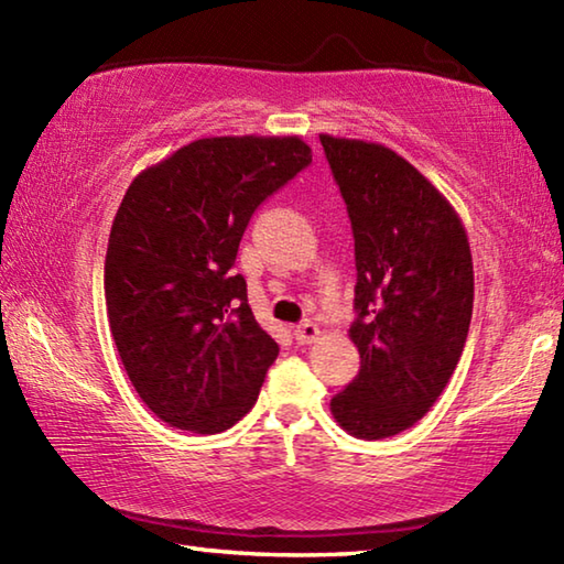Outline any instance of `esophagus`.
<instances>
[{
  "instance_id": "esophagus-1",
  "label": "esophagus",
  "mask_w": 564,
  "mask_h": 564,
  "mask_svg": "<svg viewBox=\"0 0 564 564\" xmlns=\"http://www.w3.org/2000/svg\"><path fill=\"white\" fill-rule=\"evenodd\" d=\"M293 336H295V340L301 343V346H308V343H316V340H318V336H321V328L316 326V323L305 321V323H301L299 328L293 330Z\"/></svg>"
}]
</instances>
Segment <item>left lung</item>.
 Here are the masks:
<instances>
[{"label":"left lung","mask_w":564,"mask_h":564,"mask_svg":"<svg viewBox=\"0 0 564 564\" xmlns=\"http://www.w3.org/2000/svg\"><path fill=\"white\" fill-rule=\"evenodd\" d=\"M356 238L348 336L360 370L330 413L360 441L413 427L447 386L473 318V256L453 204L393 149L321 133Z\"/></svg>","instance_id":"1"}]
</instances>
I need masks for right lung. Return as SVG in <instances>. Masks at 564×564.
<instances>
[{
    "label": "right lung",
    "instance_id": "1",
    "mask_svg": "<svg viewBox=\"0 0 564 564\" xmlns=\"http://www.w3.org/2000/svg\"><path fill=\"white\" fill-rule=\"evenodd\" d=\"M308 164L301 137H212L123 194L104 263L109 330L131 386L171 427L224 433L259 398L279 346L234 263L256 208Z\"/></svg>",
    "mask_w": 564,
    "mask_h": 564
}]
</instances>
